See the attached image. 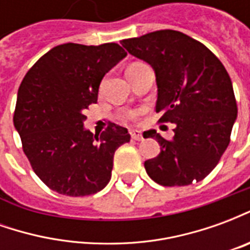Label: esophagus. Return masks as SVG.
I'll return each instance as SVG.
<instances>
[{
  "label": "esophagus",
  "mask_w": 250,
  "mask_h": 250,
  "mask_svg": "<svg viewBox=\"0 0 250 250\" xmlns=\"http://www.w3.org/2000/svg\"><path fill=\"white\" fill-rule=\"evenodd\" d=\"M131 134V138L134 139V141H142L143 139V136H142L141 134V131H138V130H132L130 132Z\"/></svg>",
  "instance_id": "1"
}]
</instances>
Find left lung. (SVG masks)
<instances>
[{
  "label": "left lung",
  "mask_w": 250,
  "mask_h": 250,
  "mask_svg": "<svg viewBox=\"0 0 250 250\" xmlns=\"http://www.w3.org/2000/svg\"><path fill=\"white\" fill-rule=\"evenodd\" d=\"M122 45L152 66L157 77L155 111L175 125L167 141L155 130L158 157L145 162L148 177L162 186L199 182L220 162L230 142L237 103L225 66L204 44L178 30H157Z\"/></svg>",
  "instance_id": "1"
}]
</instances>
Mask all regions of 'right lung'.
Masks as SVG:
<instances>
[{
    "label": "right lung",
    "instance_id": "right-lung-1",
    "mask_svg": "<svg viewBox=\"0 0 250 250\" xmlns=\"http://www.w3.org/2000/svg\"><path fill=\"white\" fill-rule=\"evenodd\" d=\"M127 56L115 42L62 44L41 56L19 88L13 123L37 177L53 191L91 195L111 179L114 154L130 134L111 125L100 136L84 128L104 75Z\"/></svg>",
    "mask_w": 250,
    "mask_h": 250
}]
</instances>
